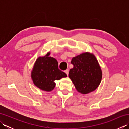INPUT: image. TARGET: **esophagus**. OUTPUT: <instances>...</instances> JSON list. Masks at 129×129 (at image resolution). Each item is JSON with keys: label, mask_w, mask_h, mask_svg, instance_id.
Listing matches in <instances>:
<instances>
[{"label": "esophagus", "mask_w": 129, "mask_h": 129, "mask_svg": "<svg viewBox=\"0 0 129 129\" xmlns=\"http://www.w3.org/2000/svg\"><path fill=\"white\" fill-rule=\"evenodd\" d=\"M69 69H66L65 70V73H66V74L67 75H68V74H69Z\"/></svg>", "instance_id": "1"}]
</instances>
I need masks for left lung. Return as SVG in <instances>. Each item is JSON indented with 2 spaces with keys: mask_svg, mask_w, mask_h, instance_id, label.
I'll use <instances>...</instances> for the list:
<instances>
[{
  "mask_svg": "<svg viewBox=\"0 0 129 129\" xmlns=\"http://www.w3.org/2000/svg\"><path fill=\"white\" fill-rule=\"evenodd\" d=\"M71 63L74 67L69 77L76 90L82 94L95 91L100 84L102 72L94 55L86 52L74 57Z\"/></svg>",
  "mask_w": 129,
  "mask_h": 129,
  "instance_id": "1",
  "label": "left lung"
}]
</instances>
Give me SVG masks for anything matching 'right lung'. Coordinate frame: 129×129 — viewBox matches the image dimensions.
<instances>
[{
	"instance_id": "1",
	"label": "right lung",
	"mask_w": 129,
	"mask_h": 129,
	"mask_svg": "<svg viewBox=\"0 0 129 129\" xmlns=\"http://www.w3.org/2000/svg\"><path fill=\"white\" fill-rule=\"evenodd\" d=\"M50 54L49 52L44 56L38 57L31 73L35 86L45 91H51L54 89L56 85L55 80L67 76L64 72L59 69L57 60L49 56Z\"/></svg>"
}]
</instances>
